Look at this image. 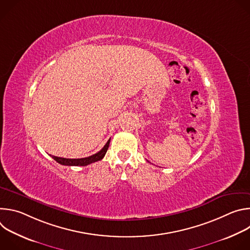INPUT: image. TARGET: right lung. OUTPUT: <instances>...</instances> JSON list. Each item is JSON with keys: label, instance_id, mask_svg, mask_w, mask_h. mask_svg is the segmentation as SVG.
Instances as JSON below:
<instances>
[{"label": "right lung", "instance_id": "right-lung-1", "mask_svg": "<svg viewBox=\"0 0 250 250\" xmlns=\"http://www.w3.org/2000/svg\"><path fill=\"white\" fill-rule=\"evenodd\" d=\"M110 141L111 139L108 140V142L104 145V146L97 153L89 156V157H85V158H77V159H70V158H62V157H57V156H52V158L58 162L61 165H66V166H86L89 165L91 163H94L96 161L102 160L109 148L110 146Z\"/></svg>", "mask_w": 250, "mask_h": 250}]
</instances>
